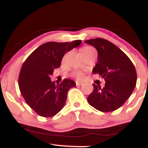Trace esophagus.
<instances>
[{"mask_svg": "<svg viewBox=\"0 0 148 148\" xmlns=\"http://www.w3.org/2000/svg\"><path fill=\"white\" fill-rule=\"evenodd\" d=\"M82 84H83L82 82H80V81H76V86H81V85H82Z\"/></svg>", "mask_w": 148, "mask_h": 148, "instance_id": "obj_1", "label": "esophagus"}]
</instances>
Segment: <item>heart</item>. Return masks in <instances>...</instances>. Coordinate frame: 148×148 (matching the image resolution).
<instances>
[{"label":"heart","instance_id":"heart-1","mask_svg":"<svg viewBox=\"0 0 148 148\" xmlns=\"http://www.w3.org/2000/svg\"><path fill=\"white\" fill-rule=\"evenodd\" d=\"M96 52V51L95 50V49L92 47H89V46H85V47H82L81 49V53L82 55V56H84L85 55H87V54L91 53ZM72 76L74 77H76V79H82L83 76H84V74L82 72H79V71H74L72 73Z\"/></svg>","mask_w":148,"mask_h":148}]
</instances>
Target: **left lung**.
<instances>
[{
  "label": "left lung",
  "mask_w": 148,
  "mask_h": 148,
  "mask_svg": "<svg viewBox=\"0 0 148 148\" xmlns=\"http://www.w3.org/2000/svg\"><path fill=\"white\" fill-rule=\"evenodd\" d=\"M98 52L93 74H99L106 81L101 88L92 84L94 90L88 97L90 106L101 112H111L121 107L136 85L137 74L132 62L117 46L103 38L85 41Z\"/></svg>",
  "instance_id": "left-lung-1"
}]
</instances>
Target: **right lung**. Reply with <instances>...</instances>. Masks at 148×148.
Segmentation results:
<instances>
[{
  "instance_id": "1",
  "label": "right lung",
  "mask_w": 148,
  "mask_h": 148,
  "mask_svg": "<svg viewBox=\"0 0 148 148\" xmlns=\"http://www.w3.org/2000/svg\"><path fill=\"white\" fill-rule=\"evenodd\" d=\"M81 44V40L47 42L35 49L23 62L18 76V87L27 104L40 116H54L64 107L67 92L76 83L64 79L61 84L56 85L50 76L54 69L60 67L65 53Z\"/></svg>"
}]
</instances>
